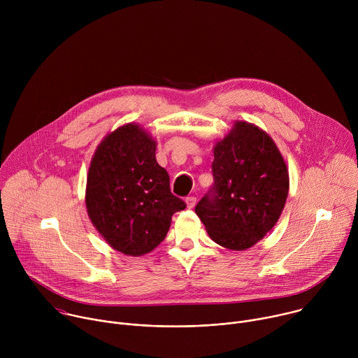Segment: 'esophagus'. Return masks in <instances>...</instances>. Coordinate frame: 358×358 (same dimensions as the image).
Returning <instances> with one entry per match:
<instances>
[{
  "label": "esophagus",
  "instance_id": "obj_1",
  "mask_svg": "<svg viewBox=\"0 0 358 358\" xmlns=\"http://www.w3.org/2000/svg\"><path fill=\"white\" fill-rule=\"evenodd\" d=\"M185 202H187V207L188 208H194L195 203H196V198L194 195H189L185 198Z\"/></svg>",
  "mask_w": 358,
  "mask_h": 358
}]
</instances>
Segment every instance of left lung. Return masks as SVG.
<instances>
[{"label": "left lung", "mask_w": 358, "mask_h": 358, "mask_svg": "<svg viewBox=\"0 0 358 358\" xmlns=\"http://www.w3.org/2000/svg\"><path fill=\"white\" fill-rule=\"evenodd\" d=\"M214 184L195 207L218 245L243 250L278 222L289 192V173L273 140L236 122L214 148Z\"/></svg>", "instance_id": "left-lung-1"}]
</instances>
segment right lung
Masks as SVG:
<instances>
[{
    "mask_svg": "<svg viewBox=\"0 0 358 358\" xmlns=\"http://www.w3.org/2000/svg\"><path fill=\"white\" fill-rule=\"evenodd\" d=\"M185 207L171 192L169 173L156 160V141L144 130L126 124L100 143L89 167L86 208L112 248L131 257L151 252Z\"/></svg>",
    "mask_w": 358,
    "mask_h": 358,
    "instance_id": "1",
    "label": "right lung"
}]
</instances>
